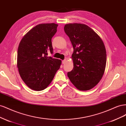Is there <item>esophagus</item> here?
Segmentation results:
<instances>
[{
	"label": "esophagus",
	"mask_w": 126,
	"mask_h": 126,
	"mask_svg": "<svg viewBox=\"0 0 126 126\" xmlns=\"http://www.w3.org/2000/svg\"><path fill=\"white\" fill-rule=\"evenodd\" d=\"M66 62V59H64V60H63V61H62V63L63 64H64V63H65V62Z\"/></svg>",
	"instance_id": "1"
}]
</instances>
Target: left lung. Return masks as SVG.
Returning <instances> with one entry per match:
<instances>
[{"instance_id":"left-lung-1","label":"left lung","mask_w":126,"mask_h":126,"mask_svg":"<svg viewBox=\"0 0 126 126\" xmlns=\"http://www.w3.org/2000/svg\"><path fill=\"white\" fill-rule=\"evenodd\" d=\"M74 48L72 54L74 68L67 75L80 90L92 89L104 74L107 60L105 45L101 38L89 26L69 24L64 27Z\"/></svg>"}]
</instances>
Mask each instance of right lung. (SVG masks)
Masks as SVG:
<instances>
[{"mask_svg":"<svg viewBox=\"0 0 126 126\" xmlns=\"http://www.w3.org/2000/svg\"><path fill=\"white\" fill-rule=\"evenodd\" d=\"M55 23L39 24L21 40L17 51V67L21 79L30 89H45L52 81L62 60L48 57L53 53L51 38L57 32Z\"/></svg>","mask_w":126,"mask_h":126,"instance_id":"obj_1","label":"right lung"}]
</instances>
